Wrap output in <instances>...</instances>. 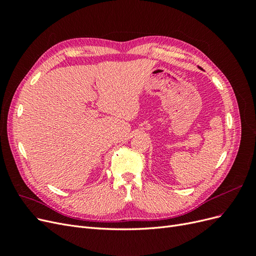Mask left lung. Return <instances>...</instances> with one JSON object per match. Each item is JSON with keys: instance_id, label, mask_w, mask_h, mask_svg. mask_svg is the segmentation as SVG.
Returning a JSON list of instances; mask_svg holds the SVG:
<instances>
[{"instance_id": "8db88e82", "label": "left lung", "mask_w": 256, "mask_h": 256, "mask_svg": "<svg viewBox=\"0 0 256 256\" xmlns=\"http://www.w3.org/2000/svg\"><path fill=\"white\" fill-rule=\"evenodd\" d=\"M200 69H202V68H200Z\"/></svg>"}]
</instances>
